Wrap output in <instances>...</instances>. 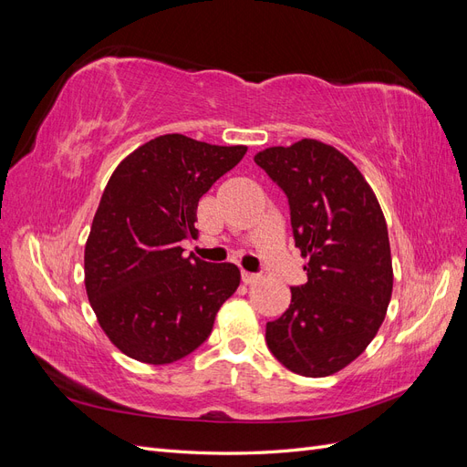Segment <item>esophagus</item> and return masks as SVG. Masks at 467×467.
Masks as SVG:
<instances>
[{
  "mask_svg": "<svg viewBox=\"0 0 467 467\" xmlns=\"http://www.w3.org/2000/svg\"><path fill=\"white\" fill-rule=\"evenodd\" d=\"M261 276L255 275V273H247V271H242V280L245 282V285H255V282L259 280Z\"/></svg>",
  "mask_w": 467,
  "mask_h": 467,
  "instance_id": "esophagus-1",
  "label": "esophagus"
}]
</instances>
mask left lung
<instances>
[{"mask_svg": "<svg viewBox=\"0 0 467 467\" xmlns=\"http://www.w3.org/2000/svg\"><path fill=\"white\" fill-rule=\"evenodd\" d=\"M255 163L286 192L296 247L307 259V282L266 323V345L294 374L331 376L362 355L388 312L384 212L357 165L319 140L266 148Z\"/></svg>", "mask_w": 467, "mask_h": 467, "instance_id": "left-lung-1", "label": "left lung"}]
</instances>
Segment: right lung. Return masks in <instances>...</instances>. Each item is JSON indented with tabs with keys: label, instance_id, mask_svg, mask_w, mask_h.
I'll return each mask as SVG.
<instances>
[{
	"label": "right lung",
	"instance_id": "1",
	"mask_svg": "<svg viewBox=\"0 0 467 467\" xmlns=\"http://www.w3.org/2000/svg\"><path fill=\"white\" fill-rule=\"evenodd\" d=\"M247 146L165 134L112 171L86 244V290L99 325L126 357L171 364L199 348L239 286L232 263L182 257L196 208Z\"/></svg>",
	"mask_w": 467,
	"mask_h": 467
}]
</instances>
